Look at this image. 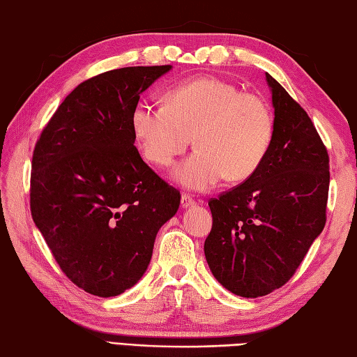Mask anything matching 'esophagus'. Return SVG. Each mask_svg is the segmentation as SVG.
Segmentation results:
<instances>
[{
    "label": "esophagus",
    "instance_id": "obj_1",
    "mask_svg": "<svg viewBox=\"0 0 357 357\" xmlns=\"http://www.w3.org/2000/svg\"><path fill=\"white\" fill-rule=\"evenodd\" d=\"M195 204H197V202H195L193 198L188 197V195H183V197H181V207H183V208L193 207Z\"/></svg>",
    "mask_w": 357,
    "mask_h": 357
}]
</instances>
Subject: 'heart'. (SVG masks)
I'll return each mask as SVG.
<instances>
[{
	"mask_svg": "<svg viewBox=\"0 0 357 357\" xmlns=\"http://www.w3.org/2000/svg\"><path fill=\"white\" fill-rule=\"evenodd\" d=\"M130 122L144 158L158 167H170L193 136L198 150L173 174L192 190H207L222 178L241 183L254 176L274 135L269 105L260 96L211 75L174 85L165 105L139 100Z\"/></svg>",
	"mask_w": 357,
	"mask_h": 357,
	"instance_id": "obj_1",
	"label": "heart"
}]
</instances>
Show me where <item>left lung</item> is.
<instances>
[{"mask_svg":"<svg viewBox=\"0 0 357 357\" xmlns=\"http://www.w3.org/2000/svg\"><path fill=\"white\" fill-rule=\"evenodd\" d=\"M274 135L254 176L208 201L204 254L235 296H266L296 274L326 221L330 158L310 116L266 74Z\"/></svg>","mask_w":357,"mask_h":357,"instance_id":"1","label":"left lung"}]
</instances>
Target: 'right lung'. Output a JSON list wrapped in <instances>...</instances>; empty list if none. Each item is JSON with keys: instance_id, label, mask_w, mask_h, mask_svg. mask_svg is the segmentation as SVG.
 Listing matches in <instances>:
<instances>
[{"instance_id": "obj_1", "label": "right lung", "mask_w": 357, "mask_h": 357, "mask_svg": "<svg viewBox=\"0 0 357 357\" xmlns=\"http://www.w3.org/2000/svg\"><path fill=\"white\" fill-rule=\"evenodd\" d=\"M170 69L130 66L85 80L35 144L32 220L60 269L93 296L141 280L158 230L178 212L179 192L144 162L130 122L141 94Z\"/></svg>"}]
</instances>
